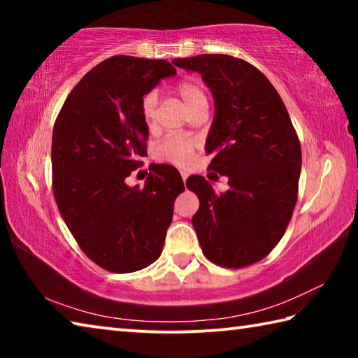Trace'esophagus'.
<instances>
[{
	"mask_svg": "<svg viewBox=\"0 0 358 358\" xmlns=\"http://www.w3.org/2000/svg\"><path fill=\"white\" fill-rule=\"evenodd\" d=\"M180 173H181V178H183V181H186V180H187V172H185V171H181Z\"/></svg>",
	"mask_w": 358,
	"mask_h": 358,
	"instance_id": "34e87169",
	"label": "esophagus"
}]
</instances>
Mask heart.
I'll list each match as a JSON object with an SVG mask.
<instances>
[{
  "instance_id": "heart-1",
  "label": "heart",
  "mask_w": 358,
  "mask_h": 358,
  "mask_svg": "<svg viewBox=\"0 0 358 358\" xmlns=\"http://www.w3.org/2000/svg\"><path fill=\"white\" fill-rule=\"evenodd\" d=\"M175 92H177L178 98L183 101V104L187 107V110L194 112L196 108L202 106H208V98H207V90H205L203 83L196 80V78H186V80H181L175 87ZM156 94L155 93H147L143 96L142 104H141V113L145 128L153 131L156 126ZM194 153V141L187 137H167L157 145L155 150L156 159L171 162V164L183 166L187 161L191 159Z\"/></svg>"
}]
</instances>
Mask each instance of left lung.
Returning a JSON list of instances; mask_svg holds the SVG:
<instances>
[{
  "instance_id": "left-lung-1",
  "label": "left lung",
  "mask_w": 358,
  "mask_h": 358,
  "mask_svg": "<svg viewBox=\"0 0 358 358\" xmlns=\"http://www.w3.org/2000/svg\"><path fill=\"white\" fill-rule=\"evenodd\" d=\"M199 72L215 99L205 151L211 171L229 178L216 192L201 175L186 186L199 197L192 216L205 257L226 268L262 260L280 243L292 217L301 171L299 136L281 96L262 72L230 55L175 58Z\"/></svg>"
}]
</instances>
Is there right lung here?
<instances>
[{
	"label": "right lung",
	"mask_w": 358,
	"mask_h": 358,
	"mask_svg": "<svg viewBox=\"0 0 358 358\" xmlns=\"http://www.w3.org/2000/svg\"><path fill=\"white\" fill-rule=\"evenodd\" d=\"M177 69L166 59L118 55L87 72L53 126V196L82 251L113 273L142 270L161 256L173 202L185 185L177 169L151 164L145 185L126 178L147 156L141 104Z\"/></svg>",
	"instance_id": "add662e5"
}]
</instances>
